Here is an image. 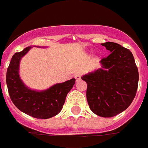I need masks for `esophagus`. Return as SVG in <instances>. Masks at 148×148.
<instances>
[{
    "label": "esophagus",
    "instance_id": "1",
    "mask_svg": "<svg viewBox=\"0 0 148 148\" xmlns=\"http://www.w3.org/2000/svg\"><path fill=\"white\" fill-rule=\"evenodd\" d=\"M75 78H76V81H79L81 79V75L80 74H76V76H75Z\"/></svg>",
    "mask_w": 148,
    "mask_h": 148
}]
</instances>
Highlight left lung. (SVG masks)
I'll use <instances>...</instances> for the list:
<instances>
[{"mask_svg": "<svg viewBox=\"0 0 148 148\" xmlns=\"http://www.w3.org/2000/svg\"><path fill=\"white\" fill-rule=\"evenodd\" d=\"M111 53L100 60L103 69L82 77L87 83L90 109L102 117H113L126 110L138 88L139 72L129 49L114 42L102 44Z\"/></svg>", "mask_w": 148, "mask_h": 148, "instance_id": "left-lung-1", "label": "left lung"}]
</instances>
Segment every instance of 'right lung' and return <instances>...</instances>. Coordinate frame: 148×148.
Masks as SVG:
<instances>
[{
    "label": "right lung",
    "instance_id": "right-lung-1",
    "mask_svg": "<svg viewBox=\"0 0 148 148\" xmlns=\"http://www.w3.org/2000/svg\"><path fill=\"white\" fill-rule=\"evenodd\" d=\"M30 47L12 56L6 73V84L10 99L22 112L36 119H45L56 116L61 111L67 94L75 84L76 79L56 84L50 88L36 92L28 88L19 76V64Z\"/></svg>",
    "mask_w": 148,
    "mask_h": 148
}]
</instances>
